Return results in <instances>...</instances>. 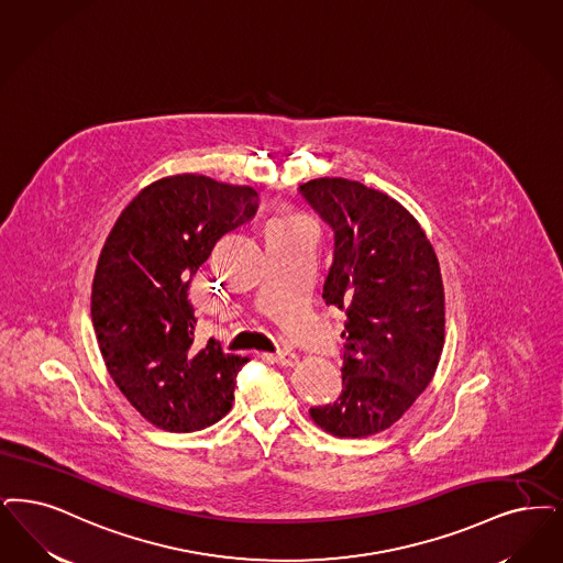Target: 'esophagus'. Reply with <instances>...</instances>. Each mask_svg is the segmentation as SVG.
<instances>
[{
  "label": "esophagus",
  "instance_id": "34e87169",
  "mask_svg": "<svg viewBox=\"0 0 563 563\" xmlns=\"http://www.w3.org/2000/svg\"><path fill=\"white\" fill-rule=\"evenodd\" d=\"M271 358L276 364H280V366H295L299 362V356L292 350H283L278 354H272Z\"/></svg>",
  "mask_w": 563,
  "mask_h": 563
}]
</instances>
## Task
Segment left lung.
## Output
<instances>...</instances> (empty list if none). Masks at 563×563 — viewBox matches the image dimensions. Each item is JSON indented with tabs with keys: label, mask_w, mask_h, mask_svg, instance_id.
<instances>
[{
	"label": "left lung",
	"mask_w": 563,
	"mask_h": 563,
	"mask_svg": "<svg viewBox=\"0 0 563 563\" xmlns=\"http://www.w3.org/2000/svg\"><path fill=\"white\" fill-rule=\"evenodd\" d=\"M335 232L322 297L345 310L343 389L310 408L338 438L391 428L426 391L444 347V285L426 230L405 205L362 181L299 186Z\"/></svg>",
	"instance_id": "1"
}]
</instances>
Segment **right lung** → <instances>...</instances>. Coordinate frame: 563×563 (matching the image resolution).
<instances>
[{
    "label": "right lung",
    "mask_w": 563,
    "mask_h": 563,
    "mask_svg": "<svg viewBox=\"0 0 563 563\" xmlns=\"http://www.w3.org/2000/svg\"><path fill=\"white\" fill-rule=\"evenodd\" d=\"M257 190L178 174L148 184L117 218L91 285V322L114 385L155 428L218 423L245 356L195 339L188 287L225 232L257 211Z\"/></svg>",
    "instance_id": "obj_1"
}]
</instances>
